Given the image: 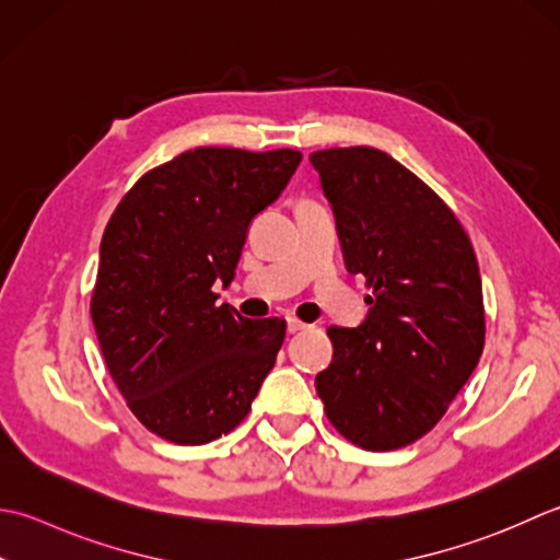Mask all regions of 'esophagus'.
Wrapping results in <instances>:
<instances>
[{
	"instance_id": "obj_1",
	"label": "esophagus",
	"mask_w": 560,
	"mask_h": 560,
	"mask_svg": "<svg viewBox=\"0 0 560 560\" xmlns=\"http://www.w3.org/2000/svg\"><path fill=\"white\" fill-rule=\"evenodd\" d=\"M304 328H310V326L300 322V318H294V316L288 318V334H300V330H304Z\"/></svg>"
}]
</instances>
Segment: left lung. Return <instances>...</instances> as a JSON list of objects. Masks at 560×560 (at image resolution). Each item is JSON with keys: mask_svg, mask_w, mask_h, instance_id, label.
Listing matches in <instances>:
<instances>
[{"mask_svg": "<svg viewBox=\"0 0 560 560\" xmlns=\"http://www.w3.org/2000/svg\"><path fill=\"white\" fill-rule=\"evenodd\" d=\"M310 162L346 268L372 288L360 326L328 328L334 360L316 374V394L358 447H406L438 425L481 360L476 254L447 205L386 152L348 147Z\"/></svg>", "mask_w": 560, "mask_h": 560, "instance_id": "8db88e82", "label": "left lung"}]
</instances>
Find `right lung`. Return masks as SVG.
I'll list each match as a JSON object with an SVG mask.
<instances>
[{
  "mask_svg": "<svg viewBox=\"0 0 560 560\" xmlns=\"http://www.w3.org/2000/svg\"><path fill=\"white\" fill-rule=\"evenodd\" d=\"M294 150L198 147L130 188L101 238L91 318L137 420L176 444L234 430L276 364L282 318L217 304L254 217L280 198Z\"/></svg>",
  "mask_w": 560,
  "mask_h": 560,
  "instance_id": "1",
  "label": "right lung"
}]
</instances>
